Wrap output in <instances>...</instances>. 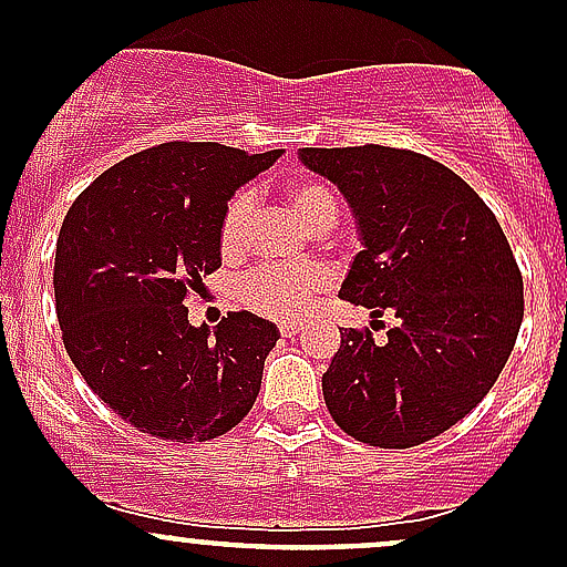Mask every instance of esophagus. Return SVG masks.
Listing matches in <instances>:
<instances>
[{"label": "esophagus", "instance_id": "1", "mask_svg": "<svg viewBox=\"0 0 567 567\" xmlns=\"http://www.w3.org/2000/svg\"><path fill=\"white\" fill-rule=\"evenodd\" d=\"M299 329H301L299 320H282V323H279V334L282 337H296L299 334Z\"/></svg>", "mask_w": 567, "mask_h": 567}]
</instances>
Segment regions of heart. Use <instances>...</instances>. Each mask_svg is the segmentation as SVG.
<instances>
[{
    "mask_svg": "<svg viewBox=\"0 0 567 567\" xmlns=\"http://www.w3.org/2000/svg\"><path fill=\"white\" fill-rule=\"evenodd\" d=\"M285 199L301 221L312 230L331 227L337 219V197L318 177L301 175L285 183ZM251 197L238 192L227 199L219 221V249L225 257H238L247 247ZM331 274L326 268L307 266H262L238 282V301L257 316L274 320H293L316 307L329 290Z\"/></svg>",
    "mask_w": 567,
    "mask_h": 567,
    "instance_id": "1",
    "label": "heart"
}]
</instances>
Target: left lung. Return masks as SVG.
<instances>
[{"label":"left lung","mask_w":567,"mask_h":567,"mask_svg":"<svg viewBox=\"0 0 567 567\" xmlns=\"http://www.w3.org/2000/svg\"><path fill=\"white\" fill-rule=\"evenodd\" d=\"M299 156L337 183L362 233L340 296L398 318L386 342L340 331L326 409L370 447L431 442L488 394L516 346L524 279L511 244L480 194L422 153L359 145Z\"/></svg>","instance_id":"1"}]
</instances>
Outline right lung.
Listing matches in <instances>:
<instances>
[{"instance_id":"add662e5","label":"right lung","mask_w":567,"mask_h":567,"mask_svg":"<svg viewBox=\"0 0 567 567\" xmlns=\"http://www.w3.org/2000/svg\"><path fill=\"white\" fill-rule=\"evenodd\" d=\"M279 156L164 142L109 167L68 210L54 257L62 342L136 431L210 442L255 405L277 326L244 310L192 326L186 299L221 266L227 199Z\"/></svg>"}]
</instances>
